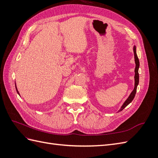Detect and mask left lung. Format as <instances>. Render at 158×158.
<instances>
[{
	"mask_svg": "<svg viewBox=\"0 0 158 158\" xmlns=\"http://www.w3.org/2000/svg\"><path fill=\"white\" fill-rule=\"evenodd\" d=\"M133 51H134V55H135V64H136V67H135V88H134L133 91L131 93L130 95H129L128 98H127L126 101L124 102V103L123 104V106H121V109L118 110V112L121 111L122 110L125 109L129 103L132 102L133 99L135 98V94H136V92L137 86L138 85V83H139V74H138V69H139L140 63H139V60H138V56H137V54H136V46L135 45L134 46V47H133Z\"/></svg>",
	"mask_w": 158,
	"mask_h": 158,
	"instance_id": "1",
	"label": "left lung"
}]
</instances>
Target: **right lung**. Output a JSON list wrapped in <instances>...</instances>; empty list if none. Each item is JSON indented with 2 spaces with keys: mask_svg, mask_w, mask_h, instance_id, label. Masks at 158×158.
<instances>
[{
  "mask_svg": "<svg viewBox=\"0 0 158 158\" xmlns=\"http://www.w3.org/2000/svg\"><path fill=\"white\" fill-rule=\"evenodd\" d=\"M16 92H17V93L20 95V94H19V92H18V89H17V88H16Z\"/></svg>",
  "mask_w": 158,
  "mask_h": 158,
  "instance_id": "right-lung-1",
  "label": "right lung"
}]
</instances>
